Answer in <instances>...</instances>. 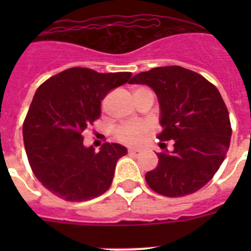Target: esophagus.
<instances>
[{
  "label": "esophagus",
  "mask_w": 251,
  "mask_h": 251,
  "mask_svg": "<svg viewBox=\"0 0 251 251\" xmlns=\"http://www.w3.org/2000/svg\"><path fill=\"white\" fill-rule=\"evenodd\" d=\"M127 152H129L130 156H138V155H139V153H141V151H139V150L129 149V151H127Z\"/></svg>",
  "instance_id": "1"
}]
</instances>
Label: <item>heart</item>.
I'll return each instance as SVG.
<instances>
[{"mask_svg": "<svg viewBox=\"0 0 251 251\" xmlns=\"http://www.w3.org/2000/svg\"><path fill=\"white\" fill-rule=\"evenodd\" d=\"M146 131H147V125L142 122H125L116 129L114 135L116 139L124 145L138 146L143 141Z\"/></svg>", "mask_w": 251, "mask_h": 251, "instance_id": "b5f03b06", "label": "heart"}]
</instances>
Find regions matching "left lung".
Returning a JSON list of instances; mask_svg holds the SVG:
<instances>
[{"label":"left lung","mask_w":251,"mask_h":251,"mask_svg":"<svg viewBox=\"0 0 251 251\" xmlns=\"http://www.w3.org/2000/svg\"><path fill=\"white\" fill-rule=\"evenodd\" d=\"M129 83L147 84L155 91L163 126L157 138L173 142V151L157 153L159 164L146 173L149 186L172 198L202 189L222 165L232 135L229 113L218 88L181 66L151 69Z\"/></svg>","instance_id":"1"}]
</instances>
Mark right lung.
Masks as SVG:
<instances>
[{
	"instance_id": "add662e5",
	"label": "right lung",
	"mask_w": 251,
	"mask_h": 251,
	"mask_svg": "<svg viewBox=\"0 0 251 251\" xmlns=\"http://www.w3.org/2000/svg\"><path fill=\"white\" fill-rule=\"evenodd\" d=\"M130 76L72 68L37 88L23 122V141L33 175L58 198L90 201L112 185L117 160L127 150L106 142L95 152L84 147L82 134L100 117L106 94Z\"/></svg>"
}]
</instances>
